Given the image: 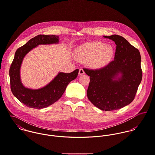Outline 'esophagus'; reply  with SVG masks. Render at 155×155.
Segmentation results:
<instances>
[{
	"instance_id": "1",
	"label": "esophagus",
	"mask_w": 155,
	"mask_h": 155,
	"mask_svg": "<svg viewBox=\"0 0 155 155\" xmlns=\"http://www.w3.org/2000/svg\"><path fill=\"white\" fill-rule=\"evenodd\" d=\"M84 74V71L83 70V68H80L79 69V72H78V75H83Z\"/></svg>"
}]
</instances>
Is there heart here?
Masks as SVG:
<instances>
[{
    "label": "heart",
    "mask_w": 155,
    "mask_h": 155,
    "mask_svg": "<svg viewBox=\"0 0 155 155\" xmlns=\"http://www.w3.org/2000/svg\"><path fill=\"white\" fill-rule=\"evenodd\" d=\"M114 50L110 45L99 41L87 42L78 47L75 58L80 62H87L95 68H99L110 62Z\"/></svg>",
    "instance_id": "b5f03b06"
}]
</instances>
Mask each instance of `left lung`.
I'll return each instance as SVG.
<instances>
[{"instance_id": "1", "label": "left lung", "mask_w": 155, "mask_h": 155, "mask_svg": "<svg viewBox=\"0 0 155 155\" xmlns=\"http://www.w3.org/2000/svg\"><path fill=\"white\" fill-rule=\"evenodd\" d=\"M104 37L116 45L114 59L99 69H83L91 77L87 91L89 100L100 110L108 111L122 108L133 101L143 72L137 48L120 35ZM119 73L122 75L117 78Z\"/></svg>"}]
</instances>
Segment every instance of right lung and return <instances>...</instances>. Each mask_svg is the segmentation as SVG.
I'll return each mask as SVG.
<instances>
[{
    "label": "right lung",
    "instance_id": "add662e5",
    "mask_svg": "<svg viewBox=\"0 0 155 155\" xmlns=\"http://www.w3.org/2000/svg\"><path fill=\"white\" fill-rule=\"evenodd\" d=\"M58 42V36L38 35L18 48L15 53L9 68L11 90L19 101L29 108L41 109L53 104L62 97L68 84L77 77L78 69L71 73H59L48 85L38 90L27 89L23 86L20 69L25 55L38 45Z\"/></svg>",
    "mask_w": 155,
    "mask_h": 155
}]
</instances>
